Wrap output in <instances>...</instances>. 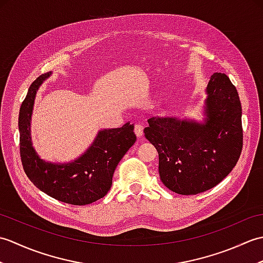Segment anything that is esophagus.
<instances>
[{"label":"esophagus","mask_w":263,"mask_h":263,"mask_svg":"<svg viewBox=\"0 0 263 263\" xmlns=\"http://www.w3.org/2000/svg\"><path fill=\"white\" fill-rule=\"evenodd\" d=\"M135 133H136V136L138 138H141L143 136V128H142V126L140 124H136L135 125Z\"/></svg>","instance_id":"34e87169"}]
</instances>
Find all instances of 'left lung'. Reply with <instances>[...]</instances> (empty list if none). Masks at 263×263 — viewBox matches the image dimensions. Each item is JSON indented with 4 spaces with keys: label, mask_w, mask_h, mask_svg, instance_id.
<instances>
[{
    "label": "left lung",
    "mask_w": 263,
    "mask_h": 263,
    "mask_svg": "<svg viewBox=\"0 0 263 263\" xmlns=\"http://www.w3.org/2000/svg\"><path fill=\"white\" fill-rule=\"evenodd\" d=\"M205 91L203 123L155 116L143 130L158 152L161 182L178 194L216 186L242 153V106L235 86L225 73H214Z\"/></svg>",
    "instance_id": "8db88e82"
}]
</instances>
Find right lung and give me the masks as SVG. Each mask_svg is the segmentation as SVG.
Here are the masks:
<instances>
[{
  "mask_svg": "<svg viewBox=\"0 0 263 263\" xmlns=\"http://www.w3.org/2000/svg\"><path fill=\"white\" fill-rule=\"evenodd\" d=\"M51 72L33 81L19 113L20 156L24 171L41 191L64 203L85 205L105 197L111 186L116 166L135 144L133 124L100 130L92 144L79 158L68 164L43 160L32 147L30 121L36 92Z\"/></svg>",
  "mask_w": 263,
  "mask_h": 263,
  "instance_id": "obj_1",
  "label": "right lung"
}]
</instances>
